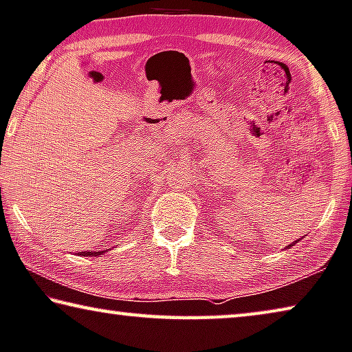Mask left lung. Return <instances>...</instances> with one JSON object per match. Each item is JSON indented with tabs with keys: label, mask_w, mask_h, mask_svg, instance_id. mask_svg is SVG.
<instances>
[{
	"label": "left lung",
	"mask_w": 352,
	"mask_h": 352,
	"mask_svg": "<svg viewBox=\"0 0 352 352\" xmlns=\"http://www.w3.org/2000/svg\"><path fill=\"white\" fill-rule=\"evenodd\" d=\"M297 242H300V239H298V240H296V242H292L291 245H287V248H291V246H294V245H296Z\"/></svg>",
	"instance_id": "8db88e82"
}]
</instances>
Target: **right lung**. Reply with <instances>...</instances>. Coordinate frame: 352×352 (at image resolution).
Masks as SVG:
<instances>
[{
    "instance_id": "right-lung-1",
    "label": "right lung",
    "mask_w": 352,
    "mask_h": 352,
    "mask_svg": "<svg viewBox=\"0 0 352 352\" xmlns=\"http://www.w3.org/2000/svg\"><path fill=\"white\" fill-rule=\"evenodd\" d=\"M101 253L102 251H83V253H80L78 256H99Z\"/></svg>"
}]
</instances>
